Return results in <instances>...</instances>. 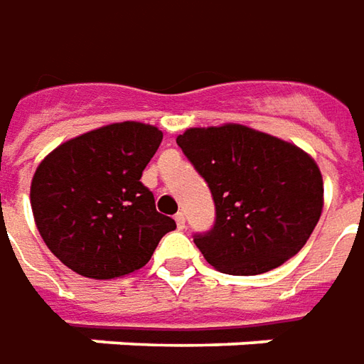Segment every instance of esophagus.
Listing matches in <instances>:
<instances>
[{
	"instance_id": "34e87169",
	"label": "esophagus",
	"mask_w": 364,
	"mask_h": 364,
	"mask_svg": "<svg viewBox=\"0 0 364 364\" xmlns=\"http://www.w3.org/2000/svg\"><path fill=\"white\" fill-rule=\"evenodd\" d=\"M175 223H177L179 229H185V213H183V211H179V213L175 215Z\"/></svg>"
}]
</instances>
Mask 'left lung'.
Listing matches in <instances>:
<instances>
[{
	"mask_svg": "<svg viewBox=\"0 0 364 364\" xmlns=\"http://www.w3.org/2000/svg\"><path fill=\"white\" fill-rule=\"evenodd\" d=\"M177 145L213 195V227L193 235L209 265L259 275L303 249L323 211V177L305 151L235 123L187 129Z\"/></svg>",
	"mask_w": 364,
	"mask_h": 364,
	"instance_id": "left-lung-1",
	"label": "left lung"
}]
</instances>
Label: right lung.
I'll return each mask as SVG.
<instances>
[{
	"label": "right lung",
	"instance_id": "obj_1",
	"mask_svg": "<svg viewBox=\"0 0 364 364\" xmlns=\"http://www.w3.org/2000/svg\"><path fill=\"white\" fill-rule=\"evenodd\" d=\"M153 125L125 121L83 133L39 163L31 209L49 251L89 279L129 275L149 263L177 225L141 183L161 145Z\"/></svg>",
	"mask_w": 364,
	"mask_h": 364
}]
</instances>
